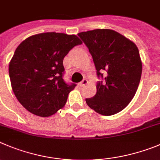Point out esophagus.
<instances>
[{
  "label": "esophagus",
  "mask_w": 160,
  "mask_h": 160,
  "mask_svg": "<svg viewBox=\"0 0 160 160\" xmlns=\"http://www.w3.org/2000/svg\"><path fill=\"white\" fill-rule=\"evenodd\" d=\"M87 83H88V81H87V80H86V79H83L82 81L81 82L79 83V86H81V87H83V86H86V85L87 84Z\"/></svg>",
  "instance_id": "esophagus-1"
}]
</instances>
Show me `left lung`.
Listing matches in <instances>:
<instances>
[{
    "instance_id": "1",
    "label": "left lung",
    "mask_w": 160,
    "mask_h": 160,
    "mask_svg": "<svg viewBox=\"0 0 160 160\" xmlns=\"http://www.w3.org/2000/svg\"><path fill=\"white\" fill-rule=\"evenodd\" d=\"M89 48L99 82L93 98H86L88 106L98 113L111 116L125 108L138 89L142 62L137 45L123 35L111 29H94L78 33Z\"/></svg>"
}]
</instances>
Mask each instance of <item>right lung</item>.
<instances>
[{
	"label": "right lung",
	"mask_w": 160,
	"mask_h": 160,
	"mask_svg": "<svg viewBox=\"0 0 160 160\" xmlns=\"http://www.w3.org/2000/svg\"><path fill=\"white\" fill-rule=\"evenodd\" d=\"M82 43L75 35L46 32L30 36L17 47L8 72L13 93L28 112L50 117L66 105L76 85L62 79L63 58Z\"/></svg>",
	"instance_id": "obj_1"
}]
</instances>
